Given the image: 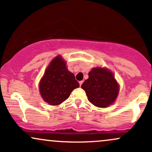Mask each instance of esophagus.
<instances>
[{"mask_svg": "<svg viewBox=\"0 0 152 152\" xmlns=\"http://www.w3.org/2000/svg\"><path fill=\"white\" fill-rule=\"evenodd\" d=\"M83 83V81H79V85H80V86H81V85H82V83Z\"/></svg>", "mask_w": 152, "mask_h": 152, "instance_id": "obj_1", "label": "esophagus"}]
</instances>
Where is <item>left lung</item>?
Wrapping results in <instances>:
<instances>
[{
	"label": "left lung",
	"instance_id": "left-lung-1",
	"mask_svg": "<svg viewBox=\"0 0 152 152\" xmlns=\"http://www.w3.org/2000/svg\"><path fill=\"white\" fill-rule=\"evenodd\" d=\"M88 101L97 107L105 108L114 102L118 95V85L114 75L102 68H94L88 73V78L81 85Z\"/></svg>",
	"mask_w": 152,
	"mask_h": 152
}]
</instances>
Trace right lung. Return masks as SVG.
<instances>
[{"label":"right lung","instance_id":"obj_1","mask_svg":"<svg viewBox=\"0 0 152 152\" xmlns=\"http://www.w3.org/2000/svg\"><path fill=\"white\" fill-rule=\"evenodd\" d=\"M79 83L74 75L68 71L61 56L52 61L40 82V92L45 102L50 105H58L69 97Z\"/></svg>","mask_w":152,"mask_h":152}]
</instances>
